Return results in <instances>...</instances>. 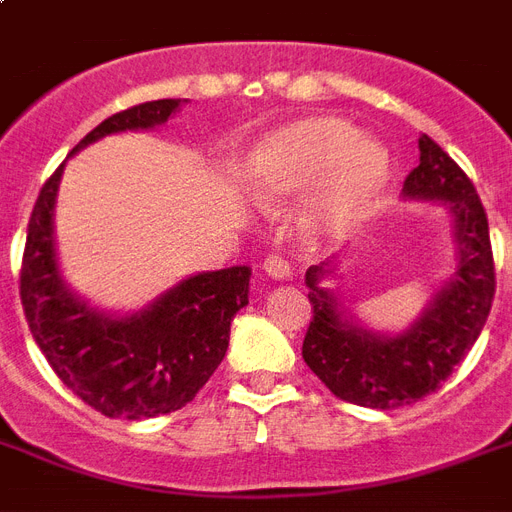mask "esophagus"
<instances>
[{"mask_svg": "<svg viewBox=\"0 0 512 512\" xmlns=\"http://www.w3.org/2000/svg\"><path fill=\"white\" fill-rule=\"evenodd\" d=\"M263 273H265V276H271V279H276V281H284V279H289L292 268H289V263L284 260V257L273 252V255H268L263 260Z\"/></svg>", "mask_w": 512, "mask_h": 512, "instance_id": "obj_1", "label": "esophagus"}]
</instances>
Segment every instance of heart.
I'll list each match as a JSON object with an SVG mask.
<instances>
[{"label":"heart","instance_id":"1","mask_svg":"<svg viewBox=\"0 0 512 512\" xmlns=\"http://www.w3.org/2000/svg\"><path fill=\"white\" fill-rule=\"evenodd\" d=\"M388 151L337 116H305L271 130L249 148L241 183L257 201H287L305 191L300 225L332 241L361 228L388 183Z\"/></svg>","mask_w":512,"mask_h":512}]
</instances>
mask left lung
<instances>
[{
	"mask_svg": "<svg viewBox=\"0 0 512 512\" xmlns=\"http://www.w3.org/2000/svg\"><path fill=\"white\" fill-rule=\"evenodd\" d=\"M409 199L444 201L454 220L457 271L404 335H374L321 287L324 265L305 273L313 305L303 358L337 398L372 409H396L436 393L468 356L494 300V257L489 220L470 177L428 135L420 138V164L404 180Z\"/></svg>",
	"mask_w": 512,
	"mask_h": 512,
	"instance_id": "obj_1",
	"label": "left lung"
}]
</instances>
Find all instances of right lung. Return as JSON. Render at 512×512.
Returning <instances> with one entry per match:
<instances>
[{
	"label": "right lung",
	"instance_id": "add662e5",
	"mask_svg": "<svg viewBox=\"0 0 512 512\" xmlns=\"http://www.w3.org/2000/svg\"><path fill=\"white\" fill-rule=\"evenodd\" d=\"M177 106L167 98L119 111L74 151L114 132L164 124ZM60 175L63 164L39 191L20 263V303L36 345L60 382L106 417L146 420L183 409L223 361L233 316L249 303L252 271L233 265L199 273L122 319L95 311L60 279L52 239Z\"/></svg>",
	"mask_w": 512,
	"mask_h": 512
}]
</instances>
